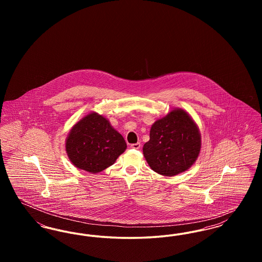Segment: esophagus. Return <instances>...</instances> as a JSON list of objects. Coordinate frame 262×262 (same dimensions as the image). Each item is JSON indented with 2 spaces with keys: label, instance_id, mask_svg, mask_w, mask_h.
Listing matches in <instances>:
<instances>
[{
  "label": "esophagus",
  "instance_id": "1",
  "mask_svg": "<svg viewBox=\"0 0 262 262\" xmlns=\"http://www.w3.org/2000/svg\"><path fill=\"white\" fill-rule=\"evenodd\" d=\"M140 146H141V144H140L139 142H137V143H134V144H132V145H130V147H132L133 149H139V148H140Z\"/></svg>",
  "mask_w": 262,
  "mask_h": 262
}]
</instances>
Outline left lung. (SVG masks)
Wrapping results in <instances>:
<instances>
[{
    "label": "left lung",
    "mask_w": 262,
    "mask_h": 262,
    "mask_svg": "<svg viewBox=\"0 0 262 262\" xmlns=\"http://www.w3.org/2000/svg\"><path fill=\"white\" fill-rule=\"evenodd\" d=\"M201 148V135L191 116L174 108L158 119L150 128V139L143 145V155L158 174L173 177L189 169Z\"/></svg>",
    "instance_id": "1"
}]
</instances>
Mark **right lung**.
I'll use <instances>...</instances> for the list:
<instances>
[{
    "mask_svg": "<svg viewBox=\"0 0 262 262\" xmlns=\"http://www.w3.org/2000/svg\"><path fill=\"white\" fill-rule=\"evenodd\" d=\"M126 149L124 137L98 113H89L71 128L66 139L70 161L79 170L97 174Z\"/></svg>",
    "mask_w": 262,
    "mask_h": 262,
    "instance_id": "add662e5",
    "label": "right lung"
}]
</instances>
